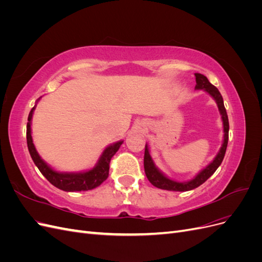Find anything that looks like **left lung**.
<instances>
[{
	"label": "left lung",
	"mask_w": 262,
	"mask_h": 262,
	"mask_svg": "<svg viewBox=\"0 0 262 262\" xmlns=\"http://www.w3.org/2000/svg\"><path fill=\"white\" fill-rule=\"evenodd\" d=\"M195 90H204L207 93H209L211 96L215 99L220 114L222 116V120H223V126H224V141L223 144H222V147L220 149L219 154L216 157L214 158L213 162L209 164L207 167H205L203 170H201L198 175L191 179L190 181L187 182H178V181H173L169 178L166 177L165 175L158 170L155 165L153 163L152 157L149 155L148 152V147L145 145V152H144V170H145V175L147 179L149 180L150 184L153 186L164 189V190H169V191H189V190H192L196 187L201 186L203 182L207 181L215 170L219 168V166L221 165L222 161L225 156L226 152V147L228 143V130H229V123H228V117L226 114V109L224 107V102H223V97H222L221 93L216 89L215 86L212 85L207 77L200 73H195Z\"/></svg>",
	"instance_id": "1"
}]
</instances>
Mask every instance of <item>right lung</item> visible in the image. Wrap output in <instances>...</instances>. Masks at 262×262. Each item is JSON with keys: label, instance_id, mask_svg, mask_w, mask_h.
<instances>
[{"label": "right lung", "instance_id": "right-lung-1", "mask_svg": "<svg viewBox=\"0 0 262 262\" xmlns=\"http://www.w3.org/2000/svg\"><path fill=\"white\" fill-rule=\"evenodd\" d=\"M35 107L30 110L28 116V122H27V146L29 154L33 158L35 165L40 170L42 175L47 178L50 184L54 187H57L64 191H86V190H92L94 188L98 187L104 182L109 175V164L112 161V157L116 154L119 147L121 146L123 141H119L117 143L109 145L104 153L101 154L98 163L96 164L94 168L91 170H87L84 172H58L49 167L41 158L39 156L36 147L33 143V138H31V129H30V122L31 118H33Z\"/></svg>", "mask_w": 262, "mask_h": 262}]
</instances>
